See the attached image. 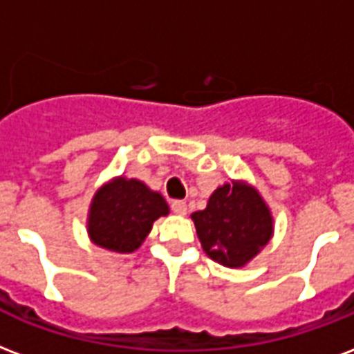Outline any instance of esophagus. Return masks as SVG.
<instances>
[{
    "label": "esophagus",
    "mask_w": 354,
    "mask_h": 354,
    "mask_svg": "<svg viewBox=\"0 0 354 354\" xmlns=\"http://www.w3.org/2000/svg\"><path fill=\"white\" fill-rule=\"evenodd\" d=\"M170 210L174 212L176 216H185L187 214V206H185L184 201H172L170 203Z\"/></svg>",
    "instance_id": "34e87169"
}]
</instances>
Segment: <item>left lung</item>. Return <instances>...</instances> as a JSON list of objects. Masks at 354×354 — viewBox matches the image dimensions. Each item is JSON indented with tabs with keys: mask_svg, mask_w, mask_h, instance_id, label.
<instances>
[{
	"mask_svg": "<svg viewBox=\"0 0 354 354\" xmlns=\"http://www.w3.org/2000/svg\"><path fill=\"white\" fill-rule=\"evenodd\" d=\"M206 255L229 268H242L268 243L274 219L253 185L232 182L217 187L206 208L191 214Z\"/></svg>",
	"mask_w": 354,
	"mask_h": 354,
	"instance_id": "left-lung-1",
	"label": "left lung"
}]
</instances>
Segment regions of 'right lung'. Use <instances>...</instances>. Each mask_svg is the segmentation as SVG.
<instances>
[{
  "label": "right lung",
  "instance_id": "1",
  "mask_svg": "<svg viewBox=\"0 0 354 354\" xmlns=\"http://www.w3.org/2000/svg\"><path fill=\"white\" fill-rule=\"evenodd\" d=\"M167 214L169 204L161 193L135 178H114L91 201L88 234L99 248L133 253L146 240L157 217Z\"/></svg>",
  "mask_w": 354,
  "mask_h": 354
}]
</instances>
